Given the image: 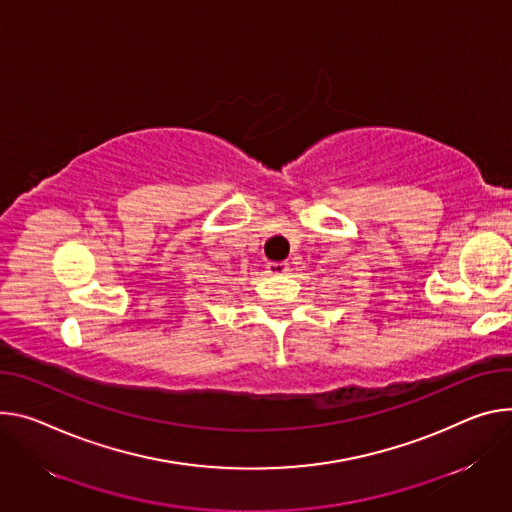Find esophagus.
<instances>
[{
    "mask_svg": "<svg viewBox=\"0 0 512 512\" xmlns=\"http://www.w3.org/2000/svg\"><path fill=\"white\" fill-rule=\"evenodd\" d=\"M267 271L271 275H284V273L290 271V265L286 261H269L267 263Z\"/></svg>",
    "mask_w": 512,
    "mask_h": 512,
    "instance_id": "obj_1",
    "label": "esophagus"
}]
</instances>
